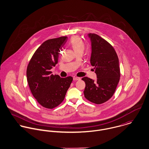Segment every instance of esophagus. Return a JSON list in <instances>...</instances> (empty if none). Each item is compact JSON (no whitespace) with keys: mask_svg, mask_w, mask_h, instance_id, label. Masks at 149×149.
<instances>
[{"mask_svg":"<svg viewBox=\"0 0 149 149\" xmlns=\"http://www.w3.org/2000/svg\"><path fill=\"white\" fill-rule=\"evenodd\" d=\"M80 80V77H73V80L77 81V80Z\"/></svg>","mask_w":149,"mask_h":149,"instance_id":"34e87169","label":"esophagus"}]
</instances>
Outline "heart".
<instances>
[{"label":"heart","instance_id":"heart-1","mask_svg":"<svg viewBox=\"0 0 149 149\" xmlns=\"http://www.w3.org/2000/svg\"><path fill=\"white\" fill-rule=\"evenodd\" d=\"M69 45L77 53L78 52H83L85 49V45L83 40L77 36H73L68 42Z\"/></svg>","mask_w":149,"mask_h":149}]
</instances>
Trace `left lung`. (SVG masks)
Instances as JSON below:
<instances>
[{
	"label": "left lung",
	"instance_id": "obj_1",
	"mask_svg": "<svg viewBox=\"0 0 149 149\" xmlns=\"http://www.w3.org/2000/svg\"><path fill=\"white\" fill-rule=\"evenodd\" d=\"M91 43L90 63L95 66L97 79L87 77L82 79L85 83L84 94L92 103L100 104L113 95L119 81L120 73L119 59L113 47L96 34L89 33Z\"/></svg>",
	"mask_w": 149,
	"mask_h": 149
}]
</instances>
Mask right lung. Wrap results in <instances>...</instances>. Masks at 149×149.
Listing matches in <instances>:
<instances>
[{"instance_id": "1", "label": "right lung", "mask_w": 149, "mask_h": 149, "mask_svg": "<svg viewBox=\"0 0 149 149\" xmlns=\"http://www.w3.org/2000/svg\"><path fill=\"white\" fill-rule=\"evenodd\" d=\"M67 40V37H61L43 42L27 68V80L30 91L37 102L46 108H53L63 102L73 80L71 76L61 78L50 71L58 63L60 49Z\"/></svg>"}]
</instances>
